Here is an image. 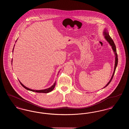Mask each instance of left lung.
<instances>
[{"instance_id": "left-lung-1", "label": "left lung", "mask_w": 129, "mask_h": 129, "mask_svg": "<svg viewBox=\"0 0 129 129\" xmlns=\"http://www.w3.org/2000/svg\"><path fill=\"white\" fill-rule=\"evenodd\" d=\"M103 35H104V39L106 40V41L109 43V44H110L111 46L112 47V50L115 54V67H114V72H113V74H112V76L110 80L109 81V82L106 84V85L104 86V87L103 88H105V87H106L107 86H108L110 83L111 81V80H112V78L114 76V75L115 74V71H116V68L117 67V63H118V58H117V50H116V45L114 43V41H113V40L112 39V38H111L110 36H109V33H108V30L106 29V28H105L103 32Z\"/></svg>"}]
</instances>
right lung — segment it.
I'll use <instances>...</instances> for the list:
<instances>
[{
	"instance_id": "obj_1",
	"label": "right lung",
	"mask_w": 129,
	"mask_h": 129,
	"mask_svg": "<svg viewBox=\"0 0 129 129\" xmlns=\"http://www.w3.org/2000/svg\"><path fill=\"white\" fill-rule=\"evenodd\" d=\"M16 41H17V40H16ZM14 46H15V44H14ZM13 50H14V47H13V50H12V53H13ZM59 71L58 72V74L59 73ZM57 75H58V74H57ZM19 82H20V84H21V85L23 86L26 89H27V90H30V91H33V92H38V93H49V92L52 91L54 89V88H55V82H56V81H55V82L54 83V84H53L52 86H51V87H50L48 88L44 89H42V90H34V89H30V88H28V87H26L25 86H24L20 81H19Z\"/></svg>"
}]
</instances>
